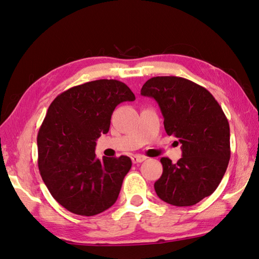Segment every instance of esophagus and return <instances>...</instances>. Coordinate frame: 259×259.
Masks as SVG:
<instances>
[{
  "label": "esophagus",
  "mask_w": 259,
  "mask_h": 259,
  "mask_svg": "<svg viewBox=\"0 0 259 259\" xmlns=\"http://www.w3.org/2000/svg\"><path fill=\"white\" fill-rule=\"evenodd\" d=\"M147 159L146 156H143V155H134L133 157H131V160H133L134 164H138V163H143L144 160Z\"/></svg>",
  "instance_id": "esophagus-1"
}]
</instances>
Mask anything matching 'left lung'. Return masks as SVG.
Returning <instances> with one entry per match:
<instances>
[{
  "label": "left lung",
  "instance_id": "1",
  "mask_svg": "<svg viewBox=\"0 0 259 259\" xmlns=\"http://www.w3.org/2000/svg\"><path fill=\"white\" fill-rule=\"evenodd\" d=\"M141 95L155 99L167 135L182 144L176 164L160 159L163 174L155 182L156 193L171 205H194L213 193L229 164L230 128L224 111L206 89L176 76L148 79Z\"/></svg>",
  "mask_w": 259,
  "mask_h": 259
}]
</instances>
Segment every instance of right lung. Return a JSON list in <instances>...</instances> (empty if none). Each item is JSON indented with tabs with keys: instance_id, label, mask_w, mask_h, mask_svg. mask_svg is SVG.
I'll use <instances>...</instances> for the list:
<instances>
[{
	"instance_id": "right-lung-1",
	"label": "right lung",
	"mask_w": 259,
	"mask_h": 259,
	"mask_svg": "<svg viewBox=\"0 0 259 259\" xmlns=\"http://www.w3.org/2000/svg\"><path fill=\"white\" fill-rule=\"evenodd\" d=\"M135 100L120 80L98 79L65 91L49 105L37 137L38 167L50 194L72 213L99 214L118 199L131 159L96 158V139L109 133L115 106Z\"/></svg>"
}]
</instances>
